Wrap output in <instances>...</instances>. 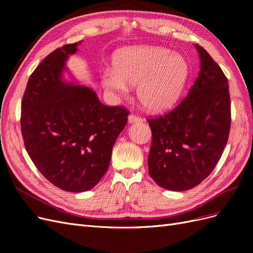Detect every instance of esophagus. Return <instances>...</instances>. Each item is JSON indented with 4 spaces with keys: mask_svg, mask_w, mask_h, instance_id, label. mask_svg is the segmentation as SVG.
Listing matches in <instances>:
<instances>
[{
    "mask_svg": "<svg viewBox=\"0 0 253 253\" xmlns=\"http://www.w3.org/2000/svg\"><path fill=\"white\" fill-rule=\"evenodd\" d=\"M142 121V119L139 116H136V115H128V122L129 124H135V122H140Z\"/></svg>",
    "mask_w": 253,
    "mask_h": 253,
    "instance_id": "1",
    "label": "esophagus"
}]
</instances>
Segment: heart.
<instances>
[{
    "label": "heart",
    "mask_w": 253,
    "mask_h": 253,
    "mask_svg": "<svg viewBox=\"0 0 253 253\" xmlns=\"http://www.w3.org/2000/svg\"><path fill=\"white\" fill-rule=\"evenodd\" d=\"M187 60L166 47L141 45L118 51L113 70L105 71L102 84L106 89L126 94L136 85V94L144 109L164 112L178 101L189 78Z\"/></svg>",
    "instance_id": "b5f03b06"
}]
</instances>
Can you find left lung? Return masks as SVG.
Segmentation results:
<instances>
[{
  "instance_id": "8db88e82",
  "label": "left lung",
  "mask_w": 253,
  "mask_h": 253,
  "mask_svg": "<svg viewBox=\"0 0 253 253\" xmlns=\"http://www.w3.org/2000/svg\"><path fill=\"white\" fill-rule=\"evenodd\" d=\"M195 48L201 71L187 97L170 113L148 119L149 174L159 187L171 191L192 189L208 177L230 131L228 80L206 49L197 44Z\"/></svg>"
}]
</instances>
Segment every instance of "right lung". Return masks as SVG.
I'll return each mask as SVG.
<instances>
[{
    "instance_id": "1",
    "label": "right lung",
    "mask_w": 253,
    "mask_h": 253,
    "mask_svg": "<svg viewBox=\"0 0 253 253\" xmlns=\"http://www.w3.org/2000/svg\"><path fill=\"white\" fill-rule=\"evenodd\" d=\"M80 42L50 52L30 75L21 104V131L37 169L67 192L94 188L108 171L112 149L127 122L122 106H106L95 91L66 82V61Z\"/></svg>"
}]
</instances>
